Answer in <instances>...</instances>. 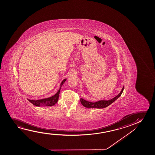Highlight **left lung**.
I'll use <instances>...</instances> for the list:
<instances>
[{
  "mask_svg": "<svg viewBox=\"0 0 155 155\" xmlns=\"http://www.w3.org/2000/svg\"><path fill=\"white\" fill-rule=\"evenodd\" d=\"M123 89H124V87L122 88V89L121 91V92L116 96L115 97L113 98L112 99L108 101H99L98 102H91L87 101L86 100H84L83 98H81V103L83 105V106H85L87 108H103L106 107L107 106H109L110 105L113 103L121 95L122 93H123Z\"/></svg>",
  "mask_w": 155,
  "mask_h": 155,
  "instance_id": "obj_1",
  "label": "left lung"
}]
</instances>
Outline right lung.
Wrapping results in <instances>:
<instances>
[{"label":"right lung","instance_id":"add662e5","mask_svg":"<svg viewBox=\"0 0 155 155\" xmlns=\"http://www.w3.org/2000/svg\"><path fill=\"white\" fill-rule=\"evenodd\" d=\"M66 81V79H64V81H62L61 84H60V88L58 91L57 93L55 94L54 95L51 96L50 97L47 98H44L42 100H28L29 102H31V103L33 104L34 105L36 106H51L55 105L57 103L58 99H59V96L60 91L61 89L62 85Z\"/></svg>","mask_w":155,"mask_h":155}]
</instances>
